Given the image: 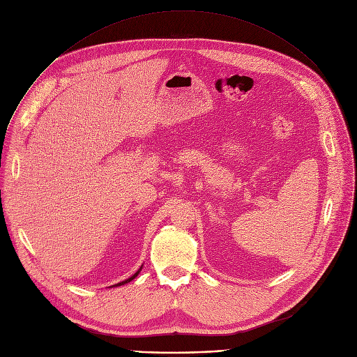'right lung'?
I'll return each mask as SVG.
<instances>
[{"label":"right lung","instance_id":"1","mask_svg":"<svg viewBox=\"0 0 357 357\" xmlns=\"http://www.w3.org/2000/svg\"><path fill=\"white\" fill-rule=\"evenodd\" d=\"M142 267H143V266H142ZM142 267H140L139 270H137V271L132 274L131 278H128V279H126V280H123V282H120V283H117V284H113V286H114V287H119V286H123V284H126V283H130L131 280H134L137 276H139L140 271H142ZM113 286H109V287H113Z\"/></svg>","mask_w":357,"mask_h":357}]
</instances>
